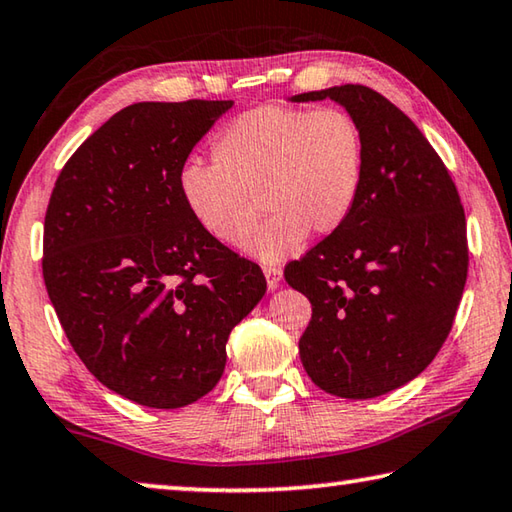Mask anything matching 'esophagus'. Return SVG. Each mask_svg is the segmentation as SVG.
<instances>
[{"mask_svg": "<svg viewBox=\"0 0 512 512\" xmlns=\"http://www.w3.org/2000/svg\"><path fill=\"white\" fill-rule=\"evenodd\" d=\"M264 275H266V284H268V289L275 291L277 287H280V280H282V268H280V266L266 264V266H264Z\"/></svg>", "mask_w": 512, "mask_h": 512, "instance_id": "34e87169", "label": "esophagus"}]
</instances>
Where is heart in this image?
Wrapping results in <instances>:
<instances>
[{"label": "heart", "instance_id": "1", "mask_svg": "<svg viewBox=\"0 0 512 512\" xmlns=\"http://www.w3.org/2000/svg\"><path fill=\"white\" fill-rule=\"evenodd\" d=\"M212 158L180 171L189 212L216 241L241 246L262 202L272 216L246 250L277 262L296 253L307 232L332 235L350 219L366 151L357 119L341 108L264 106L232 119Z\"/></svg>", "mask_w": 512, "mask_h": 512}]
</instances>
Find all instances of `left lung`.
Masks as SVG:
<instances>
[{"label":"left lung","mask_w":512,"mask_h":512,"mask_svg":"<svg viewBox=\"0 0 512 512\" xmlns=\"http://www.w3.org/2000/svg\"><path fill=\"white\" fill-rule=\"evenodd\" d=\"M332 99L363 133V183L339 230L287 264L311 302L300 359L318 388L368 400L420 375L443 348L467 280L461 196L420 128L366 85L305 92Z\"/></svg>","instance_id":"1"}]
</instances>
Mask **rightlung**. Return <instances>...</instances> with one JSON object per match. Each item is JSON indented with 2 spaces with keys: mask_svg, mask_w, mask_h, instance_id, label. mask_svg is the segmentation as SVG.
I'll list each match as a JSON object with an SVG mask.
<instances>
[{
  "mask_svg": "<svg viewBox=\"0 0 512 512\" xmlns=\"http://www.w3.org/2000/svg\"><path fill=\"white\" fill-rule=\"evenodd\" d=\"M232 101H142L112 115L51 192L42 277L65 336L126 400L180 409L225 368V343L266 293L262 268L207 235L180 171Z\"/></svg>",
  "mask_w": 512,
  "mask_h": 512,
  "instance_id": "right-lung-1",
  "label": "right lung"
}]
</instances>
